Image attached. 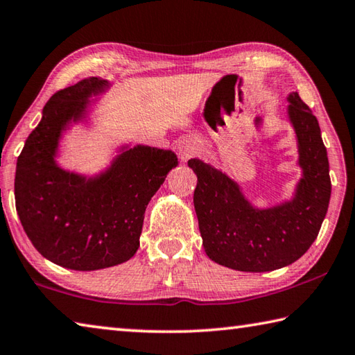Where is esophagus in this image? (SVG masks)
<instances>
[{
  "label": "esophagus",
  "mask_w": 355,
  "mask_h": 355,
  "mask_svg": "<svg viewBox=\"0 0 355 355\" xmlns=\"http://www.w3.org/2000/svg\"><path fill=\"white\" fill-rule=\"evenodd\" d=\"M180 158L183 161H188L189 158L196 157L197 153L200 152V143L197 139L186 137L182 141H180Z\"/></svg>",
  "instance_id": "34e87169"
}]
</instances>
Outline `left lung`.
Listing matches in <instances>:
<instances>
[{"label":"left lung","instance_id":"8db88e82","mask_svg":"<svg viewBox=\"0 0 355 355\" xmlns=\"http://www.w3.org/2000/svg\"><path fill=\"white\" fill-rule=\"evenodd\" d=\"M288 116L304 171L292 202L254 209L233 180L189 159L197 173L194 206L209 259L241 272H272L290 266L317 239L331 198L327 152L318 121L296 93L288 96Z\"/></svg>","mask_w":355,"mask_h":355}]
</instances>
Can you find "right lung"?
Wrapping results in <instances>:
<instances>
[{
	"instance_id": "obj_1",
	"label": "right lung",
	"mask_w": 355,
	"mask_h": 355,
	"mask_svg": "<svg viewBox=\"0 0 355 355\" xmlns=\"http://www.w3.org/2000/svg\"><path fill=\"white\" fill-rule=\"evenodd\" d=\"M105 87L107 80L92 77L53 94L17 161L15 205L26 234L46 259L80 272L118 266L137 253L147 205L178 163L173 152L147 146L121 153L96 180L54 163L60 132Z\"/></svg>"
}]
</instances>
